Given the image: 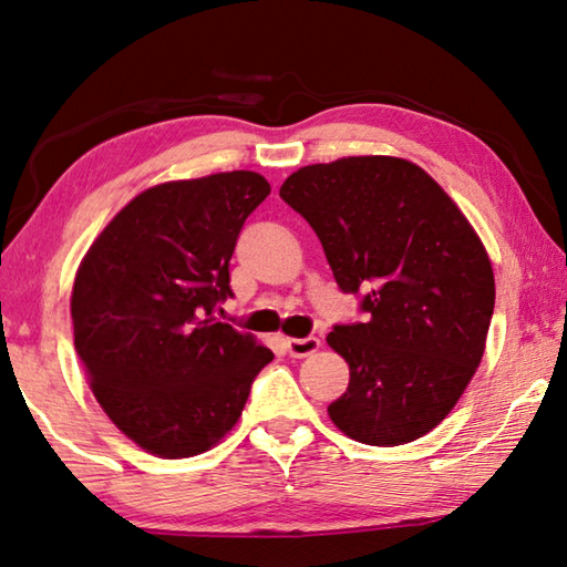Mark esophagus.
I'll list each match as a JSON object with an SVG mask.
<instances>
[{
  "label": "esophagus",
  "mask_w": 567,
  "mask_h": 567,
  "mask_svg": "<svg viewBox=\"0 0 567 567\" xmlns=\"http://www.w3.org/2000/svg\"><path fill=\"white\" fill-rule=\"evenodd\" d=\"M318 348H320V340L313 338V336L288 338L286 340V350H288V355H291V358H306V355H311V352H316Z\"/></svg>",
  "instance_id": "esophagus-1"
}]
</instances>
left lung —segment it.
<instances>
[{"instance_id":"1","label":"left lung","mask_w":567,"mask_h":567,"mask_svg":"<svg viewBox=\"0 0 567 567\" xmlns=\"http://www.w3.org/2000/svg\"><path fill=\"white\" fill-rule=\"evenodd\" d=\"M323 244L365 323L333 326L350 368L328 414L350 440L398 446L432 432L482 362L496 286L488 254L452 197L410 159L308 165L281 185Z\"/></svg>"}]
</instances>
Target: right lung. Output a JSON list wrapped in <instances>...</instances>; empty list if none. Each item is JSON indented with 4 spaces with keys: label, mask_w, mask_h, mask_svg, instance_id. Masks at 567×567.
<instances>
[{
    "label": "right lung",
    "mask_w": 567,
    "mask_h": 567,
    "mask_svg": "<svg viewBox=\"0 0 567 567\" xmlns=\"http://www.w3.org/2000/svg\"><path fill=\"white\" fill-rule=\"evenodd\" d=\"M234 169L151 187L117 212L79 266L73 343L103 412L145 452H207L241 416L274 352L215 318L229 261L269 197Z\"/></svg>",
    "instance_id": "obj_1"
}]
</instances>
